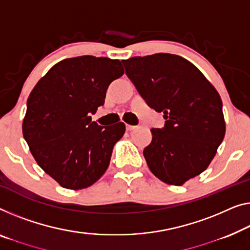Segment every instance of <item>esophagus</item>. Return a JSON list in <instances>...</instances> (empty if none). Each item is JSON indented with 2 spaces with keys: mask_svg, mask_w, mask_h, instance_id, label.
<instances>
[{
  "mask_svg": "<svg viewBox=\"0 0 250 250\" xmlns=\"http://www.w3.org/2000/svg\"><path fill=\"white\" fill-rule=\"evenodd\" d=\"M125 129L128 130V131H132V130L137 129V125H125Z\"/></svg>",
  "mask_w": 250,
  "mask_h": 250,
  "instance_id": "obj_1",
  "label": "esophagus"
}]
</instances>
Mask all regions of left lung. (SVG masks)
<instances>
[{"mask_svg":"<svg viewBox=\"0 0 250 250\" xmlns=\"http://www.w3.org/2000/svg\"><path fill=\"white\" fill-rule=\"evenodd\" d=\"M125 74L147 105L163 112L144 156L151 173L182 185L207 169L226 133L220 95L183 57L155 54L122 61Z\"/></svg>","mask_w":250,"mask_h":250,"instance_id":"left-lung-1","label":"left lung"}]
</instances>
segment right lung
Instances as JSON below:
<instances>
[{"label":"right lung","instance_id":"right-lung-1","mask_svg":"<svg viewBox=\"0 0 250 250\" xmlns=\"http://www.w3.org/2000/svg\"><path fill=\"white\" fill-rule=\"evenodd\" d=\"M120 61L80 56L59 62L40 80L27 101L22 132L38 165L62 188L81 189L109 167L124 122L92 121L106 89L124 75Z\"/></svg>","mask_w":250,"mask_h":250}]
</instances>
